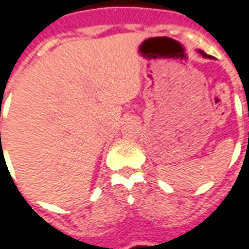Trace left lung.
<instances>
[{
	"label": "left lung",
	"mask_w": 249,
	"mask_h": 249,
	"mask_svg": "<svg viewBox=\"0 0 249 249\" xmlns=\"http://www.w3.org/2000/svg\"><path fill=\"white\" fill-rule=\"evenodd\" d=\"M199 53H200V54H202V55H203V57H210V55H207V54H206V53H204V52H202V50H199Z\"/></svg>",
	"instance_id": "left-lung-1"
}]
</instances>
